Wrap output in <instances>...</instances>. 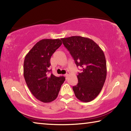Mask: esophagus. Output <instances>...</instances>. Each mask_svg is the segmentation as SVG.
<instances>
[{
    "mask_svg": "<svg viewBox=\"0 0 131 131\" xmlns=\"http://www.w3.org/2000/svg\"><path fill=\"white\" fill-rule=\"evenodd\" d=\"M68 76H69V73H67L65 74V77L66 79H67Z\"/></svg>",
    "mask_w": 131,
    "mask_h": 131,
    "instance_id": "esophagus-1",
    "label": "esophagus"
}]
</instances>
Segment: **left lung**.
I'll return each instance as SVG.
<instances>
[{
    "instance_id": "8db88e82",
    "label": "left lung",
    "mask_w": 131,
    "mask_h": 131,
    "mask_svg": "<svg viewBox=\"0 0 131 131\" xmlns=\"http://www.w3.org/2000/svg\"><path fill=\"white\" fill-rule=\"evenodd\" d=\"M77 67L82 72L77 75L78 83L73 87L75 96L83 102H89L101 91L107 74L104 52L92 40L79 36L61 39Z\"/></svg>"
}]
</instances>
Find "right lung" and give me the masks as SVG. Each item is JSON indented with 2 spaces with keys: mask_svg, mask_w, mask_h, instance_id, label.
Instances as JSON below:
<instances>
[{
  "mask_svg": "<svg viewBox=\"0 0 131 131\" xmlns=\"http://www.w3.org/2000/svg\"><path fill=\"white\" fill-rule=\"evenodd\" d=\"M60 39H42L26 55L24 76L28 87L37 99L49 103L57 98L63 76L56 77L49 70L52 55L62 44Z\"/></svg>",
  "mask_w": 131,
  "mask_h": 131,
  "instance_id": "right-lung-1",
  "label": "right lung"
}]
</instances>
